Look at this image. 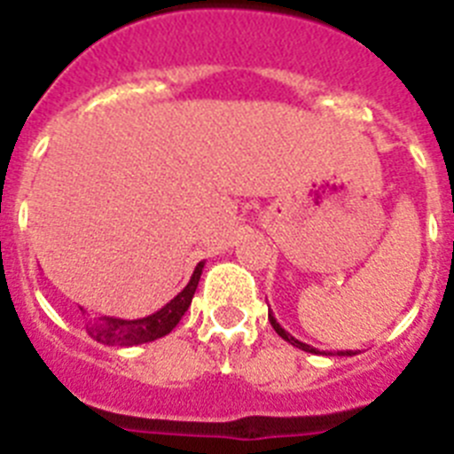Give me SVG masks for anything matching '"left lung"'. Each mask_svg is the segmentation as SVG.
Returning <instances> with one entry per match:
<instances>
[{"mask_svg": "<svg viewBox=\"0 0 454 454\" xmlns=\"http://www.w3.org/2000/svg\"><path fill=\"white\" fill-rule=\"evenodd\" d=\"M268 320H270L272 330H275L277 334L282 336L284 340H288V343H291V346L300 348V350H304V352H311V355H318V350H316V348L307 346V343H302V340H298V339H295V336H291V334H288V332L284 330L282 325L277 323V318H275V316H272V314H268ZM320 355H325V352H320ZM352 355H356V352H352V350H340V352H339V356H352Z\"/></svg>", "mask_w": 454, "mask_h": 454, "instance_id": "left-lung-1", "label": "left lung"}]
</instances>
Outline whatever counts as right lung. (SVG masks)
Returning <instances> with one entry per match:
<instances>
[{"label": "right lung", "instance_id": "add662e5", "mask_svg": "<svg viewBox=\"0 0 454 454\" xmlns=\"http://www.w3.org/2000/svg\"><path fill=\"white\" fill-rule=\"evenodd\" d=\"M204 262H200L192 270L191 282L184 286L182 293H177L166 307L154 311L152 316L136 320H122V318H108V316H99V318L86 320V332L90 339L104 346H118V348H131L140 346V343H150V340L161 339V336L170 334L182 316L186 314V309L191 307V300L195 295V288L200 284V275H202ZM83 314V309H82Z\"/></svg>", "mask_w": 454, "mask_h": 454}]
</instances>
